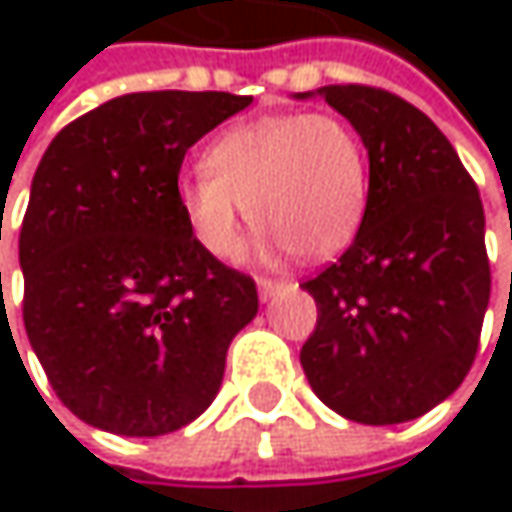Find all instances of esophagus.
<instances>
[{
	"label": "esophagus",
	"instance_id": "obj_1",
	"mask_svg": "<svg viewBox=\"0 0 512 512\" xmlns=\"http://www.w3.org/2000/svg\"><path fill=\"white\" fill-rule=\"evenodd\" d=\"M284 284L281 281H272V278H257V293H260V302H269Z\"/></svg>",
	"mask_w": 512,
	"mask_h": 512
}]
</instances>
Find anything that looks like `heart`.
<instances>
[{
    "mask_svg": "<svg viewBox=\"0 0 512 512\" xmlns=\"http://www.w3.org/2000/svg\"><path fill=\"white\" fill-rule=\"evenodd\" d=\"M201 174L174 186L192 240L216 260L243 249V207L266 231V252L308 260L338 255L364 219L367 156L358 133L335 115L284 112L225 130Z\"/></svg>",
    "mask_w": 512,
    "mask_h": 512,
    "instance_id": "b5f03b06",
    "label": "heart"
}]
</instances>
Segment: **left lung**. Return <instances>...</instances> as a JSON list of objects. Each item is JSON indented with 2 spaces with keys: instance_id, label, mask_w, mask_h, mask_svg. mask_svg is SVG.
I'll use <instances>...</instances> for the list:
<instances>
[{
  "instance_id": "left-lung-1",
  "label": "left lung",
  "mask_w": 512,
  "mask_h": 512,
  "mask_svg": "<svg viewBox=\"0 0 512 512\" xmlns=\"http://www.w3.org/2000/svg\"><path fill=\"white\" fill-rule=\"evenodd\" d=\"M317 94L356 127L370 186L353 246L302 284L317 326L299 361L338 415L403 424L451 397L477 356L492 287L483 204L454 145L403 97L370 85Z\"/></svg>"
}]
</instances>
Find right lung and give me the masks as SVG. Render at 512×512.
Here are the masks:
<instances>
[{"label": "right lung", "instance_id": "add662e5", "mask_svg": "<svg viewBox=\"0 0 512 512\" xmlns=\"http://www.w3.org/2000/svg\"><path fill=\"white\" fill-rule=\"evenodd\" d=\"M252 97L139 91L70 121L41 159L20 228L23 323L58 400L118 436H165L219 394L255 278L186 231V151Z\"/></svg>", "mask_w": 512, "mask_h": 512}]
</instances>
